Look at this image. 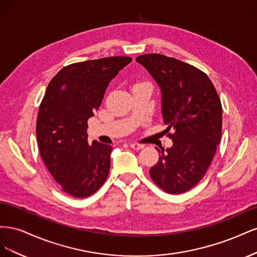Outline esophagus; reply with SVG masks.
I'll return each instance as SVG.
<instances>
[{
	"mask_svg": "<svg viewBox=\"0 0 257 257\" xmlns=\"http://www.w3.org/2000/svg\"><path fill=\"white\" fill-rule=\"evenodd\" d=\"M130 147L132 148V149H134V150H141V149H143V148H144V145L132 143V144H130Z\"/></svg>",
	"mask_w": 257,
	"mask_h": 257,
	"instance_id": "1",
	"label": "esophagus"
}]
</instances>
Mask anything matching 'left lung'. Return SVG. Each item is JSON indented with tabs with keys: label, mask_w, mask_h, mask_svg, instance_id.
Returning a JSON list of instances; mask_svg holds the SVG:
<instances>
[{
	"label": "left lung",
	"mask_w": 257,
	"mask_h": 257,
	"mask_svg": "<svg viewBox=\"0 0 257 257\" xmlns=\"http://www.w3.org/2000/svg\"><path fill=\"white\" fill-rule=\"evenodd\" d=\"M157 81L162 115L173 146L162 148L150 168L154 183L169 194L191 190L205 176L222 134V105L209 77L182 61L149 53L136 58Z\"/></svg>",
	"instance_id": "left-lung-1"
}]
</instances>
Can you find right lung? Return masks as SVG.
<instances>
[{
    "mask_svg": "<svg viewBox=\"0 0 257 257\" xmlns=\"http://www.w3.org/2000/svg\"><path fill=\"white\" fill-rule=\"evenodd\" d=\"M131 61L110 57L71 64L53 77L45 92L36 121L38 148L54 180L74 197L92 195L109 174L112 147L88 141V120L111 79Z\"/></svg>",
    "mask_w": 257,
    "mask_h": 257,
    "instance_id": "right-lung-1",
    "label": "right lung"
}]
</instances>
